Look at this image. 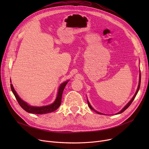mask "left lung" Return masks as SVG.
<instances>
[{"label": "left lung", "mask_w": 149, "mask_h": 149, "mask_svg": "<svg viewBox=\"0 0 149 149\" xmlns=\"http://www.w3.org/2000/svg\"><path fill=\"white\" fill-rule=\"evenodd\" d=\"M140 84H141V72H139V84H138V89H137V90H136V93H135V94L134 95V96L133 97V98H132V100L129 101V102L126 104V106H125L122 110L120 112H118V113L117 114H119V113H122V112H123L125 110H126V109H127L129 107V106L131 104V103H132V101H134V100L135 99V97H136V94H137V93H138V91H139V87H140ZM88 106H89V107H90V109H92V110H93L94 111H95L94 109H93V108H92V107L91 106V104H90V103H89V101H88ZM97 113H99V114H103V113H100V112H97V111H95Z\"/></svg>", "instance_id": "1"}]
</instances>
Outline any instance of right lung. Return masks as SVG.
<instances>
[{
  "instance_id": "1",
  "label": "right lung",
  "mask_w": 149,
  "mask_h": 149,
  "mask_svg": "<svg viewBox=\"0 0 149 149\" xmlns=\"http://www.w3.org/2000/svg\"><path fill=\"white\" fill-rule=\"evenodd\" d=\"M68 81H66L63 83H62L58 89V94L57 96V98L55 100L54 102L48 106H42V107H34V106H31L28 105L26 103H25V101H23L17 94L16 92L14 90L13 84H11V91L13 93V94L14 95L15 98H16L17 101H18V103L19 105L21 106V107L24 109L25 111L27 112L31 113H35V114H44V113H51L56 110L59 107V106L61 104V97H62V94H63V90L66 86V84L68 83Z\"/></svg>"
}]
</instances>
